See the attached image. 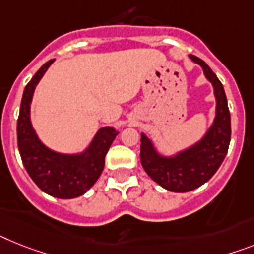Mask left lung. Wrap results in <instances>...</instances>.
I'll use <instances>...</instances> for the list:
<instances>
[{"instance_id":"1","label":"left lung","mask_w":254,"mask_h":254,"mask_svg":"<svg viewBox=\"0 0 254 254\" xmlns=\"http://www.w3.org/2000/svg\"><path fill=\"white\" fill-rule=\"evenodd\" d=\"M190 58L203 67L206 78L214 87L217 111L209 131L199 143L174 157L160 156L144 134L140 139L143 169L160 186L173 192L192 191L208 182L221 167L231 139V117L223 85L205 62L195 55H190Z\"/></svg>"}]
</instances>
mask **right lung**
Returning <instances> with one entry per match:
<instances>
[{
	"instance_id": "right-lung-1",
	"label": "right lung",
	"mask_w": 254,
	"mask_h": 254,
	"mask_svg": "<svg viewBox=\"0 0 254 254\" xmlns=\"http://www.w3.org/2000/svg\"><path fill=\"white\" fill-rule=\"evenodd\" d=\"M53 62L54 59L46 62L25 86L16 127L18 147L25 170L44 192L58 199H73L84 195L97 182L117 131L114 127L101 129L81 155L57 153L38 140L29 119V107L36 85Z\"/></svg>"
}]
</instances>
